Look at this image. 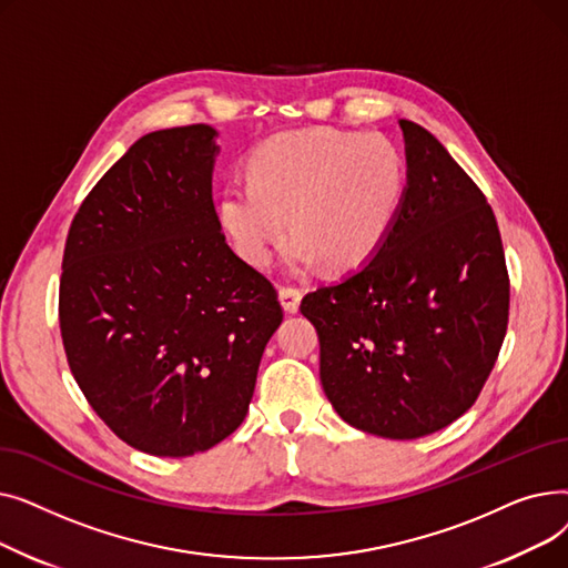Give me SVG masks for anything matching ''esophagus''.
<instances>
[{
    "label": "esophagus",
    "mask_w": 568,
    "mask_h": 568,
    "mask_svg": "<svg viewBox=\"0 0 568 568\" xmlns=\"http://www.w3.org/2000/svg\"><path fill=\"white\" fill-rule=\"evenodd\" d=\"M278 296H281V304L287 313H296L300 311V304H302V290L294 287V285H281L278 290Z\"/></svg>",
    "instance_id": "34e87169"
}]
</instances>
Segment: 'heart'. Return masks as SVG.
<instances>
[{
    "label": "heart",
    "instance_id": "b5f03b06",
    "mask_svg": "<svg viewBox=\"0 0 568 568\" xmlns=\"http://www.w3.org/2000/svg\"><path fill=\"white\" fill-rule=\"evenodd\" d=\"M407 193V159L382 133L313 129L264 140L248 182H230L219 223L246 262L264 266L290 227V266L320 257L334 272L366 264L394 230Z\"/></svg>",
    "mask_w": 568,
    "mask_h": 568
}]
</instances>
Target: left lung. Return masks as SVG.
Returning a JSON list of instances; mask_svg holds the SVG:
<instances>
[{
    "mask_svg": "<svg viewBox=\"0 0 568 568\" xmlns=\"http://www.w3.org/2000/svg\"><path fill=\"white\" fill-rule=\"evenodd\" d=\"M407 193L382 248L308 292L320 379L343 422L416 439L479 398L509 324V272L490 204L424 126L400 119Z\"/></svg>",
    "mask_w": 568,
    "mask_h": 568,
    "instance_id": "1",
    "label": "left lung"
}]
</instances>
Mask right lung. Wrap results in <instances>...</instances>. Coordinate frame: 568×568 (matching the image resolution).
I'll return each instance as SVG.
<instances>
[{"label":"right lung","mask_w":568,"mask_h":568,"mask_svg":"<svg viewBox=\"0 0 568 568\" xmlns=\"http://www.w3.org/2000/svg\"><path fill=\"white\" fill-rule=\"evenodd\" d=\"M206 124L142 135L82 200L59 278L69 368L103 424L163 458L242 426L278 292L225 242Z\"/></svg>","instance_id":"obj_1"}]
</instances>
